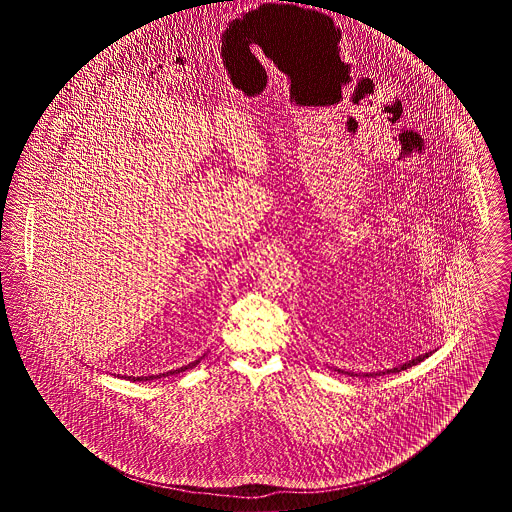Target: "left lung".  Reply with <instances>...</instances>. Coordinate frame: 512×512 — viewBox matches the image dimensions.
Masks as SVG:
<instances>
[{
  "mask_svg": "<svg viewBox=\"0 0 512 512\" xmlns=\"http://www.w3.org/2000/svg\"><path fill=\"white\" fill-rule=\"evenodd\" d=\"M432 355V351L430 353H424V355H418V357H414V359H411V361H407V363H403V365L395 366V368H388V370H380V372H365V374H355V372H343V370H340L338 368V372H341V374H349V376H363V378H370V376H382V374H390V372H401V370H407L409 366L418 365V363H422L424 359H428Z\"/></svg>",
  "mask_w": 512,
  "mask_h": 512,
  "instance_id": "8db88e82",
  "label": "left lung"
}]
</instances>
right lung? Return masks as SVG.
Returning <instances> with one entry per match:
<instances>
[{"label":"right lung","mask_w":512,"mask_h":512,"mask_svg":"<svg viewBox=\"0 0 512 512\" xmlns=\"http://www.w3.org/2000/svg\"><path fill=\"white\" fill-rule=\"evenodd\" d=\"M203 357H205V355H203ZM203 357L195 359L194 363H190V365L180 366V368H176V370H169V372H163V374H151V376H128V380H134V382H147V380H157V378H165V376H172V374H180V372H184V370H188V368H194L195 365H199Z\"/></svg>","instance_id":"obj_1"}]
</instances>
